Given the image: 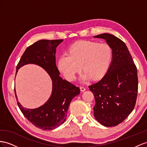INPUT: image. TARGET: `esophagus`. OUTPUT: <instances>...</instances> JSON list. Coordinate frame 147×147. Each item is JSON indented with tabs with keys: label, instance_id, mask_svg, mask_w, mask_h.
Masks as SVG:
<instances>
[{
	"label": "esophagus",
	"instance_id": "obj_1",
	"mask_svg": "<svg viewBox=\"0 0 147 147\" xmlns=\"http://www.w3.org/2000/svg\"><path fill=\"white\" fill-rule=\"evenodd\" d=\"M80 90H81V91L84 92L86 91V88L83 87V86H80Z\"/></svg>",
	"mask_w": 147,
	"mask_h": 147
}]
</instances>
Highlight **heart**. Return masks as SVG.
Here are the masks:
<instances>
[{"label":"heart","mask_w":147,"mask_h":147,"mask_svg":"<svg viewBox=\"0 0 147 147\" xmlns=\"http://www.w3.org/2000/svg\"><path fill=\"white\" fill-rule=\"evenodd\" d=\"M69 53H64L58 60V69L67 80L73 81L82 69V81L97 80L106 73L112 58V50L106 43L81 41L72 45Z\"/></svg>","instance_id":"heart-1"}]
</instances>
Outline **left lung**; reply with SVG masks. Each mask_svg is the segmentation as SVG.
<instances>
[{"instance_id":"left-lung-1","label":"left lung","mask_w":147,"mask_h":147,"mask_svg":"<svg viewBox=\"0 0 147 147\" xmlns=\"http://www.w3.org/2000/svg\"><path fill=\"white\" fill-rule=\"evenodd\" d=\"M94 37L102 38L112 50V61L107 72L89 86L96 101L95 119L105 127L122 122L132 112L138 92L137 67L125 43L109 33Z\"/></svg>"}]
</instances>
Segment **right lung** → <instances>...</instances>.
<instances>
[{
  "label": "right lung",
  "mask_w": 147,
  "mask_h": 147,
  "mask_svg": "<svg viewBox=\"0 0 147 147\" xmlns=\"http://www.w3.org/2000/svg\"><path fill=\"white\" fill-rule=\"evenodd\" d=\"M63 40H41L29 46L18 62L17 71L27 64L42 67L53 82L51 96L42 106L34 109L24 108L17 102L18 107L33 125L45 130L55 129L65 122L71 100L80 93V89L59 76L56 65V48ZM15 94L17 97L15 90Z\"/></svg>",
  "instance_id": "add662e5"
}]
</instances>
